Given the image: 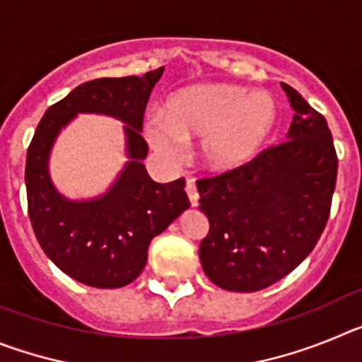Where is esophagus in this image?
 <instances>
[{"label": "esophagus", "mask_w": 362, "mask_h": 362, "mask_svg": "<svg viewBox=\"0 0 362 362\" xmlns=\"http://www.w3.org/2000/svg\"><path fill=\"white\" fill-rule=\"evenodd\" d=\"M188 194V199H190L192 206H197V199H199V194H197L196 183H194V179H187V187H185Z\"/></svg>", "instance_id": "esophagus-1"}]
</instances>
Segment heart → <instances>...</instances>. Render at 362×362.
<instances>
[{"instance_id":"1","label":"heart","mask_w":362,"mask_h":362,"mask_svg":"<svg viewBox=\"0 0 362 362\" xmlns=\"http://www.w3.org/2000/svg\"><path fill=\"white\" fill-rule=\"evenodd\" d=\"M276 123L267 92L230 83H209L172 95L161 116L146 123L150 145L168 159L183 153V141L201 139V159L216 172L250 161Z\"/></svg>"}]
</instances>
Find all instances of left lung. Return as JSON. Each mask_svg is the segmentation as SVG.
<instances>
[{
	"label": "left lung",
	"instance_id": "obj_1",
	"mask_svg": "<svg viewBox=\"0 0 362 362\" xmlns=\"http://www.w3.org/2000/svg\"><path fill=\"white\" fill-rule=\"evenodd\" d=\"M281 86L296 112L286 141L196 181L210 225L201 264L230 292H257L288 276L317 245L330 216L337 179L332 132L296 88Z\"/></svg>",
	"mask_w": 362,
	"mask_h": 362
}]
</instances>
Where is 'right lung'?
Here are the masks:
<instances>
[{"instance_id":"obj_1","label":"right lung","mask_w":362,"mask_h":362,"mask_svg":"<svg viewBox=\"0 0 362 362\" xmlns=\"http://www.w3.org/2000/svg\"><path fill=\"white\" fill-rule=\"evenodd\" d=\"M163 70L83 83L49 107L28 145L25 185L37 243L59 270L94 288L132 283L145 268L150 241L190 206L183 177L156 183L141 163L148 153L143 117ZM79 111L107 113L127 123L131 161L115 187L94 202L65 200L49 183L46 168L57 132Z\"/></svg>"}]
</instances>
